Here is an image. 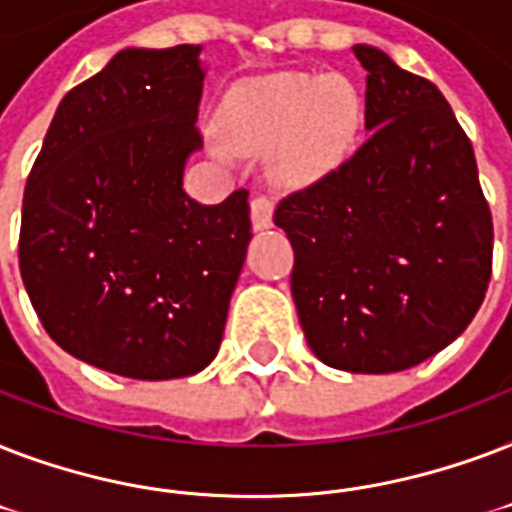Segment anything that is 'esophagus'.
<instances>
[{
  "mask_svg": "<svg viewBox=\"0 0 512 512\" xmlns=\"http://www.w3.org/2000/svg\"><path fill=\"white\" fill-rule=\"evenodd\" d=\"M272 213H275V202L269 200L267 194H256V197L251 200L253 229L272 227Z\"/></svg>",
  "mask_w": 512,
  "mask_h": 512,
  "instance_id": "obj_1",
  "label": "esophagus"
}]
</instances>
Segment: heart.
Instances as JSON below:
<instances>
[{
    "label": "heart",
    "instance_id": "b5f03b06",
    "mask_svg": "<svg viewBox=\"0 0 512 512\" xmlns=\"http://www.w3.org/2000/svg\"><path fill=\"white\" fill-rule=\"evenodd\" d=\"M221 125L240 152H267V173L277 186L296 189L347 160L363 128V98L339 74L283 71L237 85ZM213 154L232 160V149L221 141L213 144Z\"/></svg>",
    "mask_w": 512,
    "mask_h": 512
}]
</instances>
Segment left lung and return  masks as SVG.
<instances>
[{"mask_svg":"<svg viewBox=\"0 0 512 512\" xmlns=\"http://www.w3.org/2000/svg\"><path fill=\"white\" fill-rule=\"evenodd\" d=\"M368 138L350 160L285 194L291 293L326 366L392 374L433 358L481 307L494 224L470 138L425 77L368 45Z\"/></svg>","mask_w":512,"mask_h":512,"instance_id":"left-lung-1","label":"left lung"}]
</instances>
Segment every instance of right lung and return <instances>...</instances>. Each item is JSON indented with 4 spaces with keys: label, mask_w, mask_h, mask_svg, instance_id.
Masks as SVG:
<instances>
[{
    "label": "right lung",
    "mask_w": 512,
    "mask_h": 512,
    "mask_svg": "<svg viewBox=\"0 0 512 512\" xmlns=\"http://www.w3.org/2000/svg\"><path fill=\"white\" fill-rule=\"evenodd\" d=\"M200 47L122 50L66 93L23 192L18 261L45 331L130 379L197 374L219 352L251 240L248 192L181 186Z\"/></svg>",
    "instance_id": "right-lung-1"
}]
</instances>
